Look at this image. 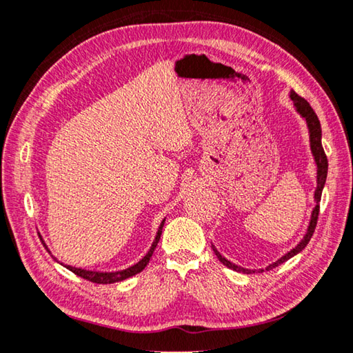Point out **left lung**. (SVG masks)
I'll return each mask as SVG.
<instances>
[{
    "label": "left lung",
    "instance_id": "left-lung-1",
    "mask_svg": "<svg viewBox=\"0 0 353 353\" xmlns=\"http://www.w3.org/2000/svg\"><path fill=\"white\" fill-rule=\"evenodd\" d=\"M291 100L294 103V108H296L297 114H300V117H302L305 122H307V128L310 132V148H311V153H313V158H314V163L317 167V175H316V190H314V201H316V206L313 208V211H311V217H310V223H308V228H307V233L303 234V238L300 239L299 244L291 248L290 252L285 253L280 259H276L275 263L269 264L268 268L264 269H247V268H241V265L234 264L228 261L227 258L221 255V252L217 250V248L212 245V250H214L216 256L219 258V261H221L223 265H227L228 269H233L236 272H242V274H258V272H264V270H270L276 268V265L283 264L288 259L296 256L297 253H300L303 250L305 247L311 239V236L314 233V228H316V223H317V216H319V201H321V195H322V189L325 186V180H327V170H328V161H327V156L325 152H323L322 148V130H321V122L319 119H317L316 112L313 111V108L310 106V103L305 100V98L299 97L296 92L291 90Z\"/></svg>",
    "mask_w": 353,
    "mask_h": 353
}]
</instances>
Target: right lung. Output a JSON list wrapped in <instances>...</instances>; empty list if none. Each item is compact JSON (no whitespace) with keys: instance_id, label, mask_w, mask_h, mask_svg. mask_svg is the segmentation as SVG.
I'll use <instances>...</instances> for the list:
<instances>
[{"instance_id":"add662e5","label":"right lung","mask_w":353,"mask_h":353,"mask_svg":"<svg viewBox=\"0 0 353 353\" xmlns=\"http://www.w3.org/2000/svg\"><path fill=\"white\" fill-rule=\"evenodd\" d=\"M164 222H161L159 228H158V233H156L154 236V241L152 247H150V250L147 252V255L143 256L141 261L136 263L134 265H131V268L128 269H123V270H115V272H95V270H85V269H81V268H73V265H65V268L68 270H72L73 274H77L78 276H81V279L84 280H89L92 283H98V285H108V283H115V281H123L126 279H130V276H134L136 274L142 272L143 269H145V265L148 264L150 258H152L153 252L156 245H158V242L161 239V233H163V227H164ZM45 245V244H43ZM46 247V245H45ZM62 264V263H61Z\"/></svg>"}]
</instances>
